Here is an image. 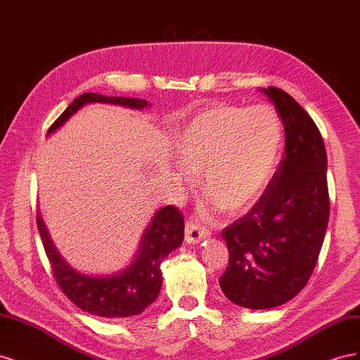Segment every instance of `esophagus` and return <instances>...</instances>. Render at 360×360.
<instances>
[{"label":"esophagus","instance_id":"esophagus-1","mask_svg":"<svg viewBox=\"0 0 360 360\" xmlns=\"http://www.w3.org/2000/svg\"><path fill=\"white\" fill-rule=\"evenodd\" d=\"M209 236H210V231L207 230L205 226L200 225L198 222H195L193 219H189L186 222V231H184V237H186L188 243H198Z\"/></svg>","mask_w":360,"mask_h":360}]
</instances>
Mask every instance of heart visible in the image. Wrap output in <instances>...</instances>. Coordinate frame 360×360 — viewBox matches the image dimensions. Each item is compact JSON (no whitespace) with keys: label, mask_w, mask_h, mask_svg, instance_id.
Returning <instances> with one entry per match:
<instances>
[{"label":"heart","mask_w":360,"mask_h":360,"mask_svg":"<svg viewBox=\"0 0 360 360\" xmlns=\"http://www.w3.org/2000/svg\"><path fill=\"white\" fill-rule=\"evenodd\" d=\"M284 144L275 108L210 106L176 135V156L189 172H202V192L221 210L252 205L274 179Z\"/></svg>","instance_id":"b5f03b06"}]
</instances>
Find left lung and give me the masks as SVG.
Returning <instances> with one entry per match:
<instances>
[{"label":"left lung","mask_w":360,"mask_h":360,"mask_svg":"<svg viewBox=\"0 0 360 360\" xmlns=\"http://www.w3.org/2000/svg\"><path fill=\"white\" fill-rule=\"evenodd\" d=\"M263 91L284 124V156L252 209L222 230L230 258L219 285L249 309L279 307L308 284L330 213L328 155L317 124L284 90Z\"/></svg>","instance_id":"1"}]
</instances>
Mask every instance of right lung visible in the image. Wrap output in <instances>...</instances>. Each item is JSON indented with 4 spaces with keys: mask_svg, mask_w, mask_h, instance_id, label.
<instances>
[{
    "mask_svg": "<svg viewBox=\"0 0 360 360\" xmlns=\"http://www.w3.org/2000/svg\"><path fill=\"white\" fill-rule=\"evenodd\" d=\"M102 102L143 110L148 106L144 99L135 97H111L96 93L81 94L68 106L53 124L48 135L56 132L85 103ZM37 228L43 248L60 290L79 309L103 319H123L143 312L159 296L162 287L160 264L168 254L183 242L184 219L181 212L174 205L158 210L153 221L146 230L138 255L127 269L111 276H89L73 270L57 252L49 234L37 213Z\"/></svg>",
    "mask_w": 360,
    "mask_h": 360,
    "instance_id": "1",
    "label": "right lung"
}]
</instances>
